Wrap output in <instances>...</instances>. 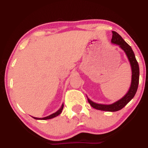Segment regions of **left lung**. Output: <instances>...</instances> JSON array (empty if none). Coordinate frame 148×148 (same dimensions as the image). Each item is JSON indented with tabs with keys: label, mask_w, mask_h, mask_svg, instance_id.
Masks as SVG:
<instances>
[{
	"label": "left lung",
	"mask_w": 148,
	"mask_h": 148,
	"mask_svg": "<svg viewBox=\"0 0 148 148\" xmlns=\"http://www.w3.org/2000/svg\"><path fill=\"white\" fill-rule=\"evenodd\" d=\"M112 38L111 40V42L112 44H117L120 46L121 49L124 50L125 54H127V58L130 62L131 71H132V77H131V87L129 88L128 92L123 97L121 100L116 101V102L113 103L112 104L106 105L97 104L92 102L88 98V102L94 108L98 109V110L108 111V112H116L119 110H121L123 107L126 106L128 103L130 102L134 96L136 94L137 88H138L139 79V64L137 62L136 58H135V54L133 52L132 48L124 40L122 37L117 33V32L112 31Z\"/></svg>",
	"instance_id": "left-lung-1"
}]
</instances>
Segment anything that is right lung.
<instances>
[{"label": "right lung", "instance_id": "1", "mask_svg": "<svg viewBox=\"0 0 148 148\" xmlns=\"http://www.w3.org/2000/svg\"><path fill=\"white\" fill-rule=\"evenodd\" d=\"M63 106H64V104H62V106H61V108H60L59 110L58 111H56V112L53 113V114L49 115V116H46V117H44V118H36V117H33L34 119H38V120H47V119H52V118H54V117L57 116L58 115H59L60 113L62 112V109H63Z\"/></svg>", "mask_w": 148, "mask_h": 148}]
</instances>
